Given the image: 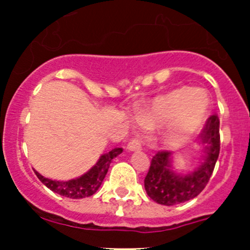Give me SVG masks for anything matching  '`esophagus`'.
<instances>
[{"label": "esophagus", "mask_w": 250, "mask_h": 250, "mask_svg": "<svg viewBox=\"0 0 250 250\" xmlns=\"http://www.w3.org/2000/svg\"><path fill=\"white\" fill-rule=\"evenodd\" d=\"M127 148L129 151H139V150H141V145H140L139 140H137V139L130 140L129 143H128Z\"/></svg>", "instance_id": "obj_1"}]
</instances>
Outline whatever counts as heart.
<instances>
[{
  "mask_svg": "<svg viewBox=\"0 0 250 250\" xmlns=\"http://www.w3.org/2000/svg\"><path fill=\"white\" fill-rule=\"evenodd\" d=\"M209 112V99L202 89L175 88L156 97L137 115L147 129L165 127L162 140L169 147L181 145L202 128Z\"/></svg>",
  "mask_w": 250,
  "mask_h": 250,
  "instance_id": "1",
  "label": "heart"
}]
</instances>
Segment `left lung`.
Segmentation results:
<instances>
[{"label":"left lung","mask_w":250,"mask_h":250,"mask_svg":"<svg viewBox=\"0 0 250 250\" xmlns=\"http://www.w3.org/2000/svg\"><path fill=\"white\" fill-rule=\"evenodd\" d=\"M220 120L211 115L207 120L201 143L203 160L195 172L188 175L176 174L172 169L169 151H158L151 160L150 169L145 176V190L148 197L163 206L184 203L200 195L208 184L220 152Z\"/></svg>","instance_id":"1"}]
</instances>
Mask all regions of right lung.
<instances>
[{"instance_id": "add662e5", "label": "right lung", "mask_w": 250, "mask_h": 250, "mask_svg": "<svg viewBox=\"0 0 250 250\" xmlns=\"http://www.w3.org/2000/svg\"><path fill=\"white\" fill-rule=\"evenodd\" d=\"M121 152H122L121 147L113 148L109 153L103 155L97 162V165L89 172L83 174L80 178L72 179L69 181L50 180V179L42 176L40 173L35 172V174L49 190L54 191L55 193H59L60 196H64V197L80 200V198L89 197L97 192L98 188L102 185L103 180H104L105 175H106L111 161L116 156L120 155Z\"/></svg>"}]
</instances>
